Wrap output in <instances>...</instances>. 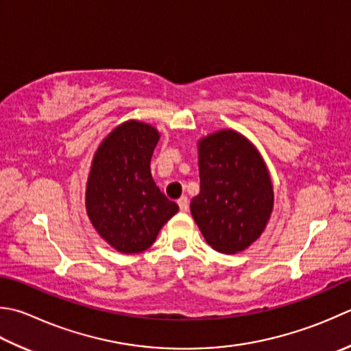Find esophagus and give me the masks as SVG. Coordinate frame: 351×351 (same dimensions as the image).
Returning a JSON list of instances; mask_svg holds the SVG:
<instances>
[{
	"instance_id": "esophagus-1",
	"label": "esophagus",
	"mask_w": 351,
	"mask_h": 351,
	"mask_svg": "<svg viewBox=\"0 0 351 351\" xmlns=\"http://www.w3.org/2000/svg\"><path fill=\"white\" fill-rule=\"evenodd\" d=\"M178 205H180V210L181 211H187L189 210V197L187 196L180 197V201H178Z\"/></svg>"
}]
</instances>
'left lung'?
Instances as JSON below:
<instances>
[{
    "mask_svg": "<svg viewBox=\"0 0 351 351\" xmlns=\"http://www.w3.org/2000/svg\"><path fill=\"white\" fill-rule=\"evenodd\" d=\"M201 191L190 210L213 250L243 251L262 236L274 207L269 171L256 146L223 129L197 143Z\"/></svg>",
    "mask_w": 351,
    "mask_h": 351,
    "instance_id": "left-lung-1",
    "label": "left lung"
}]
</instances>
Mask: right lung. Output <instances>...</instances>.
<instances>
[{
  "label": "right lung",
  "mask_w": 351,
  "mask_h": 351,
  "mask_svg": "<svg viewBox=\"0 0 351 351\" xmlns=\"http://www.w3.org/2000/svg\"><path fill=\"white\" fill-rule=\"evenodd\" d=\"M158 130L136 120L117 126L94 155L86 184V213L101 239L123 254L152 246L158 232L180 210L156 187L150 158Z\"/></svg>",
  "instance_id": "add662e5"
}]
</instances>
